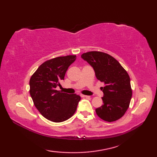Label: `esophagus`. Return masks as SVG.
Masks as SVG:
<instances>
[{"instance_id":"34e87169","label":"esophagus","mask_w":157,"mask_h":157,"mask_svg":"<svg viewBox=\"0 0 157 157\" xmlns=\"http://www.w3.org/2000/svg\"><path fill=\"white\" fill-rule=\"evenodd\" d=\"M80 96L82 98H89L90 97L89 96H86V95H84V94H81Z\"/></svg>"}]
</instances>
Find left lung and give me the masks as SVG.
I'll return each mask as SVG.
<instances>
[{
    "instance_id": "left-lung-1",
    "label": "left lung",
    "mask_w": 157,
    "mask_h": 157,
    "mask_svg": "<svg viewBox=\"0 0 157 157\" xmlns=\"http://www.w3.org/2000/svg\"><path fill=\"white\" fill-rule=\"evenodd\" d=\"M81 57L94 69L96 78L105 84L103 105L96 109L100 118L112 122L120 119L128 110L132 96L128 73L121 64L106 53L91 51Z\"/></svg>"
}]
</instances>
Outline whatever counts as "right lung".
Segmentation results:
<instances>
[{
	"instance_id": "right-lung-1",
	"label": "right lung",
	"mask_w": 157,
	"mask_h": 157,
	"mask_svg": "<svg viewBox=\"0 0 157 157\" xmlns=\"http://www.w3.org/2000/svg\"><path fill=\"white\" fill-rule=\"evenodd\" d=\"M76 55L59 56L46 61L39 67L29 80V93L35 106L50 121H66L74 114L81 97L56 90L61 86L69 67Z\"/></svg>"
}]
</instances>
